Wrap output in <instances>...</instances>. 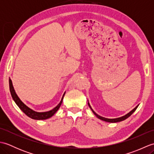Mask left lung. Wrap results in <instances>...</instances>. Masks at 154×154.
<instances>
[{
	"instance_id": "8db88e82",
	"label": "left lung",
	"mask_w": 154,
	"mask_h": 154,
	"mask_svg": "<svg viewBox=\"0 0 154 154\" xmlns=\"http://www.w3.org/2000/svg\"><path fill=\"white\" fill-rule=\"evenodd\" d=\"M88 104H89V107L91 108V109L92 110V111H93V112L96 115V116L98 118V119H100V120H104V121H106V122H120V121H122V120H124L125 119H126L127 118H128L130 116H131L132 114V113L134 112V111L136 110V109L137 108H138V105L137 106L136 108H134V109L132 110H131L130 111V112H129V113H128L127 114H126L125 116H122V117H120V118H117V119H106V118H104V117H102V116H99V115H98V114L96 113V112H94V111L91 109V106H90V104H89V103H88Z\"/></svg>"
}]
</instances>
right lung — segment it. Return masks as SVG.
Here are the masks:
<instances>
[{"label":"right lung","instance_id":"right-lung-1","mask_svg":"<svg viewBox=\"0 0 154 154\" xmlns=\"http://www.w3.org/2000/svg\"><path fill=\"white\" fill-rule=\"evenodd\" d=\"M9 87H10V91H11V95L13 100H14L16 104H17V106L20 108L23 112H24L26 115H27L28 117L31 118L32 119L34 120H45L48 119L49 118L51 117L54 114L57 112V110L60 109L61 104L62 103V100L63 99V97L65 95V93L63 94V97L60 101V103L58 104L57 106H55L54 109L48 111V112H38L32 110L30 108L28 107L26 104H24L22 102V100L19 99V97L16 94L15 91L14 89V87L12 85V83L11 79H9Z\"/></svg>","mask_w":154,"mask_h":154}]
</instances>
